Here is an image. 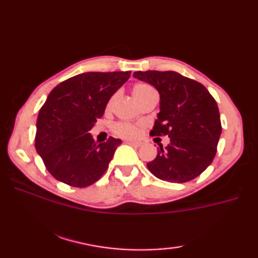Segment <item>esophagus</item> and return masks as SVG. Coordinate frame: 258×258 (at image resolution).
Here are the masks:
<instances>
[{"mask_svg": "<svg viewBox=\"0 0 258 258\" xmlns=\"http://www.w3.org/2000/svg\"><path fill=\"white\" fill-rule=\"evenodd\" d=\"M126 143H127L128 145H132L134 147H140V146L143 145L142 142H134V141H126Z\"/></svg>", "mask_w": 258, "mask_h": 258, "instance_id": "1", "label": "esophagus"}]
</instances>
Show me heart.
I'll use <instances>...</instances> for the list:
<instances>
[{
	"label": "heart",
	"instance_id": "1",
	"mask_svg": "<svg viewBox=\"0 0 258 258\" xmlns=\"http://www.w3.org/2000/svg\"><path fill=\"white\" fill-rule=\"evenodd\" d=\"M152 92H155V90L153 89V87L149 84L146 83H140V84H136L133 90V96L136 101L141 100L142 97H144L145 95L150 94ZM114 100V96L109 100L107 106L109 107L111 106V104ZM113 132L120 136V138H125V139H135L138 138L139 134H140V128L138 127L136 125L133 124H127V123H117L113 126Z\"/></svg>",
	"mask_w": 258,
	"mask_h": 258
}]
</instances>
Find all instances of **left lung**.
<instances>
[{"instance_id": "1", "label": "left lung", "mask_w": 258, "mask_h": 258, "mask_svg": "<svg viewBox=\"0 0 258 258\" xmlns=\"http://www.w3.org/2000/svg\"><path fill=\"white\" fill-rule=\"evenodd\" d=\"M135 79L160 93V113L152 136L167 135L154 161L146 164L162 180L185 183L199 176L213 162L222 125L216 101L204 85L173 71L135 72Z\"/></svg>"}]
</instances>
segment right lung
I'll list each match as a JSON object with an SVG mask.
<instances>
[{"label":"right lung","mask_w":258,"mask_h":258,"mask_svg":"<svg viewBox=\"0 0 258 258\" xmlns=\"http://www.w3.org/2000/svg\"><path fill=\"white\" fill-rule=\"evenodd\" d=\"M130 72H87L54 87L38 112L35 149L59 182L86 187L105 173L119 139L96 144L91 133Z\"/></svg>","instance_id":"1"}]
</instances>
